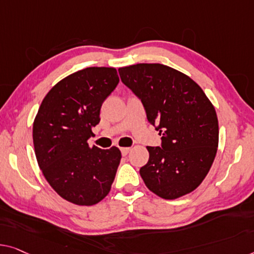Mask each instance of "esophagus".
<instances>
[{"label":"esophagus","instance_id":"1","mask_svg":"<svg viewBox=\"0 0 254 254\" xmlns=\"http://www.w3.org/2000/svg\"><path fill=\"white\" fill-rule=\"evenodd\" d=\"M130 147H122V148H121V153H122V155L123 156H127V155L128 154V151H130Z\"/></svg>","mask_w":254,"mask_h":254}]
</instances>
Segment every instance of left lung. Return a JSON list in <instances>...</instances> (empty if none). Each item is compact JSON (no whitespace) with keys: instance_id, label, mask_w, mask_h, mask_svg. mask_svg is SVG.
I'll use <instances>...</instances> for the list:
<instances>
[{"instance_id":"1","label":"left lung","mask_w":254,"mask_h":254,"mask_svg":"<svg viewBox=\"0 0 254 254\" xmlns=\"http://www.w3.org/2000/svg\"><path fill=\"white\" fill-rule=\"evenodd\" d=\"M119 73L162 135L160 147H147L149 160L139 171L143 183L165 199L189 194L206 177L217 154L213 105L197 83L162 64H137L119 68Z\"/></svg>"}]
</instances>
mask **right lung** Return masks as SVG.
Here are the masks:
<instances>
[{
    "label": "right lung",
    "mask_w": 254,
    "mask_h": 254,
    "mask_svg": "<svg viewBox=\"0 0 254 254\" xmlns=\"http://www.w3.org/2000/svg\"><path fill=\"white\" fill-rule=\"evenodd\" d=\"M113 67H88L49 91L33 124L37 163L57 194L76 205H93L108 195L121 162L117 147L90 148L100 108L119 84Z\"/></svg>",
    "instance_id": "right-lung-1"
}]
</instances>
